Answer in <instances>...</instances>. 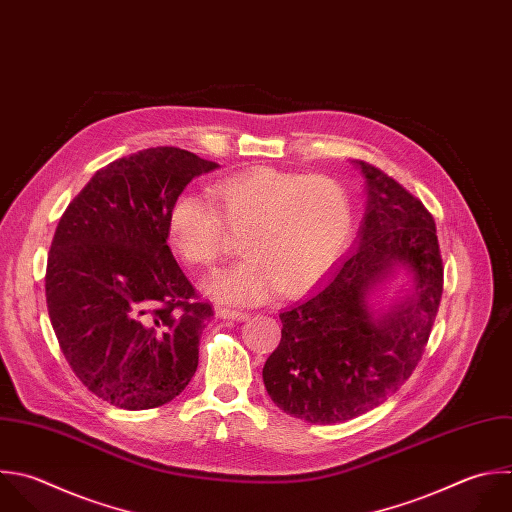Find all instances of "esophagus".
Segmentation results:
<instances>
[{"mask_svg":"<svg viewBox=\"0 0 512 512\" xmlns=\"http://www.w3.org/2000/svg\"><path fill=\"white\" fill-rule=\"evenodd\" d=\"M216 316H220V318H232V320H238V322H244V320L250 318L248 312L234 310V308H228V306H216Z\"/></svg>","mask_w":512,"mask_h":512,"instance_id":"esophagus-1","label":"esophagus"}]
</instances>
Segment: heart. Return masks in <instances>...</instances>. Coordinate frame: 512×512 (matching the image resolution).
<instances>
[{
	"label": "heart",
	"instance_id": "heart-1",
	"mask_svg": "<svg viewBox=\"0 0 512 512\" xmlns=\"http://www.w3.org/2000/svg\"><path fill=\"white\" fill-rule=\"evenodd\" d=\"M212 200L180 194L166 218L170 246L196 268L212 266L228 231L244 232L246 258L216 272L206 290L224 302L256 304L272 292L300 294L338 260L352 232V202L330 176L270 168L220 180Z\"/></svg>",
	"mask_w": 512,
	"mask_h": 512
}]
</instances>
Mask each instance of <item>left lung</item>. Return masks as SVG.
<instances>
[{"label":"left lung","instance_id":"1","mask_svg":"<svg viewBox=\"0 0 512 512\" xmlns=\"http://www.w3.org/2000/svg\"><path fill=\"white\" fill-rule=\"evenodd\" d=\"M356 166L368 190L358 248L280 314L282 338L262 370L274 404L312 424L356 418L394 394L420 362L442 298L432 214L382 170ZM396 265L411 270L415 290L374 315L367 298Z\"/></svg>","mask_w":512,"mask_h":512}]
</instances>
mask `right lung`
Instances as JSON below:
<instances>
[{
    "instance_id": "add662e5",
    "label": "right lung",
    "mask_w": 512,
    "mask_h": 512,
    "mask_svg": "<svg viewBox=\"0 0 512 512\" xmlns=\"http://www.w3.org/2000/svg\"><path fill=\"white\" fill-rule=\"evenodd\" d=\"M216 162L172 146L148 148L98 170L56 228L46 300L74 374L102 400L156 408L198 368L214 316L168 246V210Z\"/></svg>"
}]
</instances>
